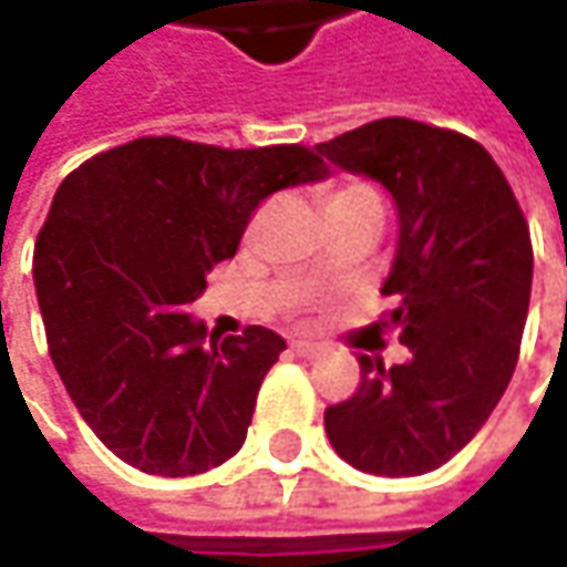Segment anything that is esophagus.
Masks as SVG:
<instances>
[{"label": "esophagus", "instance_id": "34e87169", "mask_svg": "<svg viewBox=\"0 0 567 567\" xmlns=\"http://www.w3.org/2000/svg\"><path fill=\"white\" fill-rule=\"evenodd\" d=\"M293 350H296V357H306V360H312V357H318V353H321V343H312V340H296Z\"/></svg>", "mask_w": 567, "mask_h": 567}]
</instances>
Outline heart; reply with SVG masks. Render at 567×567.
<instances>
[{"mask_svg":"<svg viewBox=\"0 0 567 567\" xmlns=\"http://www.w3.org/2000/svg\"><path fill=\"white\" fill-rule=\"evenodd\" d=\"M321 207H324V217H334V214H353V210H375L381 214L379 195L362 183H334L321 192Z\"/></svg>","mask_w":567,"mask_h":567,"instance_id":"obj_1","label":"heart"}]
</instances>
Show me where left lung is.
<instances>
[{
	"mask_svg": "<svg viewBox=\"0 0 567 567\" xmlns=\"http://www.w3.org/2000/svg\"><path fill=\"white\" fill-rule=\"evenodd\" d=\"M331 164L388 188L398 251L381 293L410 360L360 357L350 401L324 429L350 467L420 476L483 429L517 365L530 306L534 249L524 210L483 144L425 122L375 120L316 144Z\"/></svg>",
	"mask_w": 567,
	"mask_h": 567,
	"instance_id": "obj_1",
	"label": "left lung"
}]
</instances>
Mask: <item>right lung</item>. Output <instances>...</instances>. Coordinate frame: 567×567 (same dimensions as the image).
Returning <instances> with one entry per match:
<instances>
[{
  "label": "right lung",
  "instance_id": "right-lung-1",
  "mask_svg": "<svg viewBox=\"0 0 567 567\" xmlns=\"http://www.w3.org/2000/svg\"><path fill=\"white\" fill-rule=\"evenodd\" d=\"M328 176L316 151H227L135 138L55 188L33 287L55 372L84 423L125 464L195 476L229 461L287 340L261 324L207 334L188 312L239 249L268 195Z\"/></svg>",
  "mask_w": 567,
  "mask_h": 567
}]
</instances>
